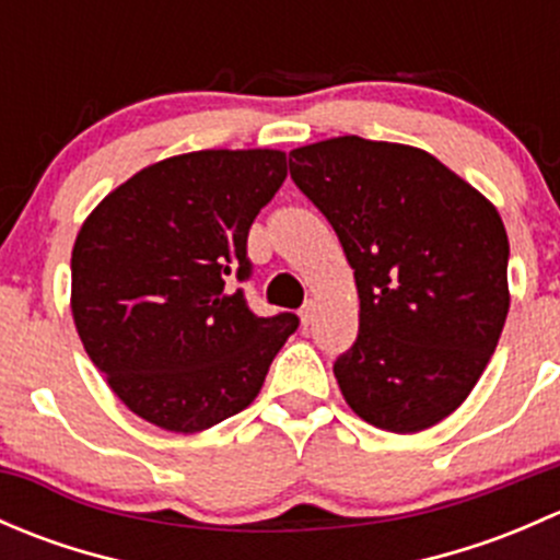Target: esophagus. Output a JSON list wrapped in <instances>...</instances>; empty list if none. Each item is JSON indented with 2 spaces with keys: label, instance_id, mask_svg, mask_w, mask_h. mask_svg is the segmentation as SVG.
Instances as JSON below:
<instances>
[{
  "label": "esophagus",
  "instance_id": "obj_1",
  "mask_svg": "<svg viewBox=\"0 0 560 560\" xmlns=\"http://www.w3.org/2000/svg\"><path fill=\"white\" fill-rule=\"evenodd\" d=\"M314 314H316V303L314 301H308L306 306L301 308V322H303V327H308L314 322Z\"/></svg>",
  "mask_w": 560,
  "mask_h": 560
}]
</instances>
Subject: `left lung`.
<instances>
[{
    "label": "left lung",
    "mask_w": 560,
    "mask_h": 560,
    "mask_svg": "<svg viewBox=\"0 0 560 560\" xmlns=\"http://www.w3.org/2000/svg\"><path fill=\"white\" fill-rule=\"evenodd\" d=\"M290 175L354 270L358 341L332 365L343 400L389 433L436 425L488 369L510 312L499 211L428 151L358 135L292 149Z\"/></svg>",
    "instance_id": "8db88e82"
}]
</instances>
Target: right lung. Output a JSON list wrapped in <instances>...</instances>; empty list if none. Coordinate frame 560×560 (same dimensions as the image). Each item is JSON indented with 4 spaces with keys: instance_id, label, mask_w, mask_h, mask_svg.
I'll return each mask as SVG.
<instances>
[{
    "instance_id": "obj_1",
    "label": "right lung",
    "mask_w": 560,
    "mask_h": 560,
    "mask_svg": "<svg viewBox=\"0 0 560 560\" xmlns=\"http://www.w3.org/2000/svg\"><path fill=\"white\" fill-rule=\"evenodd\" d=\"M287 178L279 149H206L135 173L72 246L83 349L129 411L197 433L244 411L298 316H257L244 292L254 217Z\"/></svg>"
}]
</instances>
